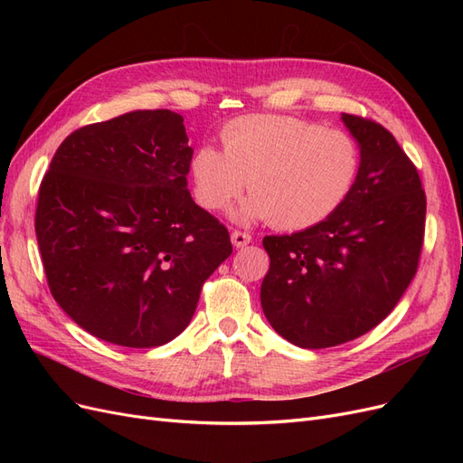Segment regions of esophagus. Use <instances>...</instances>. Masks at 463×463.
Listing matches in <instances>:
<instances>
[{"label": "esophagus", "mask_w": 463, "mask_h": 463, "mask_svg": "<svg viewBox=\"0 0 463 463\" xmlns=\"http://www.w3.org/2000/svg\"><path fill=\"white\" fill-rule=\"evenodd\" d=\"M250 240H253V237H250V235L245 233V232H240V230L232 232V243H233V247H237V249H241V247L249 245Z\"/></svg>", "instance_id": "34e87169"}]
</instances>
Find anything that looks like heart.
Here are the masks:
<instances>
[{"label":"heart","mask_w":463,"mask_h":463,"mask_svg":"<svg viewBox=\"0 0 463 463\" xmlns=\"http://www.w3.org/2000/svg\"><path fill=\"white\" fill-rule=\"evenodd\" d=\"M220 138L223 150L201 145L191 156L193 193L218 213L249 185L253 197L233 213L241 223L313 228L338 213L357 184L361 150L340 129L288 116H245L230 121Z\"/></svg>","instance_id":"b5f03b06"}]
</instances>
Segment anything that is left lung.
Masks as SVG:
<instances>
[{
  "mask_svg": "<svg viewBox=\"0 0 463 463\" xmlns=\"http://www.w3.org/2000/svg\"><path fill=\"white\" fill-rule=\"evenodd\" d=\"M361 150L357 184L338 213L291 235H266L260 305L270 326L305 349L373 330L417 272L427 199L417 167L381 123L342 114Z\"/></svg>",
  "mask_w": 463,
  "mask_h": 463,
  "instance_id": "left-lung-1",
  "label": "left lung"
}]
</instances>
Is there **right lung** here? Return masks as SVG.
<instances>
[{
    "mask_svg": "<svg viewBox=\"0 0 463 463\" xmlns=\"http://www.w3.org/2000/svg\"><path fill=\"white\" fill-rule=\"evenodd\" d=\"M184 118L137 109L69 135L38 191L36 240L53 299L125 347L174 340L232 255L226 226L191 199Z\"/></svg>",
    "mask_w": 463,
    "mask_h": 463,
    "instance_id": "1",
    "label": "right lung"
}]
</instances>
